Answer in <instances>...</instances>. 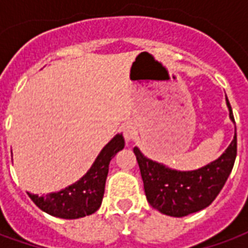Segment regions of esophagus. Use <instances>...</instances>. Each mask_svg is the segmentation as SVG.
Wrapping results in <instances>:
<instances>
[{
    "instance_id": "34e87169",
    "label": "esophagus",
    "mask_w": 248,
    "mask_h": 248,
    "mask_svg": "<svg viewBox=\"0 0 248 248\" xmlns=\"http://www.w3.org/2000/svg\"><path fill=\"white\" fill-rule=\"evenodd\" d=\"M137 135V129L133 124H126L124 126V137L126 140H131Z\"/></svg>"
}]
</instances>
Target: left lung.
I'll return each mask as SVG.
<instances>
[{
	"mask_svg": "<svg viewBox=\"0 0 248 248\" xmlns=\"http://www.w3.org/2000/svg\"><path fill=\"white\" fill-rule=\"evenodd\" d=\"M226 103L230 119L235 124L227 98ZM134 154L140 165L147 202L159 213L182 218L210 206L223 188L236 158V127L234 140L218 159L191 171L174 170L149 159L138 147H134Z\"/></svg>",
	"mask_w": 248,
	"mask_h": 248,
	"instance_id": "8db88e82",
	"label": "left lung"
}]
</instances>
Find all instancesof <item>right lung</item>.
<instances>
[{
    "label": "right lung",
    "mask_w": 248,
    "mask_h": 248,
    "mask_svg": "<svg viewBox=\"0 0 248 248\" xmlns=\"http://www.w3.org/2000/svg\"><path fill=\"white\" fill-rule=\"evenodd\" d=\"M124 147V137L117 134L101 150L89 171L79 181L47 195L40 197L30 192L28 195L42 211L57 218L78 219L92 215L101 207L110 161Z\"/></svg>",
    "instance_id": "1"
}]
</instances>
